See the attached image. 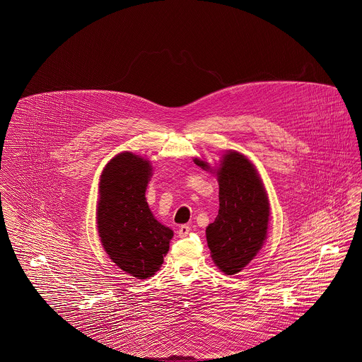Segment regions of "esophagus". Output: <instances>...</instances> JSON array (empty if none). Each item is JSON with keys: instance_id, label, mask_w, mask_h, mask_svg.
Returning <instances> with one entry per match:
<instances>
[{"instance_id": "obj_1", "label": "esophagus", "mask_w": 362, "mask_h": 362, "mask_svg": "<svg viewBox=\"0 0 362 362\" xmlns=\"http://www.w3.org/2000/svg\"><path fill=\"white\" fill-rule=\"evenodd\" d=\"M177 233H179V236H180V238H186V236L189 233V225H180V226H179Z\"/></svg>"}]
</instances>
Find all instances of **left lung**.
Segmentation results:
<instances>
[{"label":"left lung","mask_w":362,"mask_h":362,"mask_svg":"<svg viewBox=\"0 0 362 362\" xmlns=\"http://www.w3.org/2000/svg\"><path fill=\"white\" fill-rule=\"evenodd\" d=\"M195 164L210 168L195 158ZM220 209L206 228L207 245L225 274L239 273L263 245L269 224V199L251 161L238 152L224 156L217 171Z\"/></svg>","instance_id":"obj_1"}]
</instances>
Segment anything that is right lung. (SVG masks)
Here are the masks:
<instances>
[{
    "label": "right lung",
    "mask_w": 362,
    "mask_h": 362,
    "mask_svg": "<svg viewBox=\"0 0 362 362\" xmlns=\"http://www.w3.org/2000/svg\"><path fill=\"white\" fill-rule=\"evenodd\" d=\"M152 168L130 152L104 168L98 204V229L105 252L130 276H152L170 250L173 232L160 224L145 198Z\"/></svg>",
    "instance_id": "add662e5"
}]
</instances>
